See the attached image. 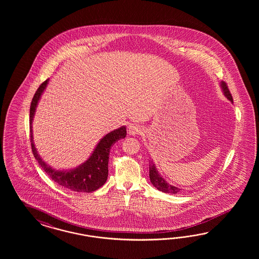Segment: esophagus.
Segmentation results:
<instances>
[{"label": "esophagus", "mask_w": 259, "mask_h": 259, "mask_svg": "<svg viewBox=\"0 0 259 259\" xmlns=\"http://www.w3.org/2000/svg\"><path fill=\"white\" fill-rule=\"evenodd\" d=\"M141 133H142V128L141 126L133 124V125L128 127V134L130 136H136V135H140Z\"/></svg>", "instance_id": "34e87169"}]
</instances>
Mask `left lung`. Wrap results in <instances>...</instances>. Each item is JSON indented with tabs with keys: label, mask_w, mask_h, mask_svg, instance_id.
<instances>
[{
	"label": "left lung",
	"mask_w": 259,
	"mask_h": 259,
	"mask_svg": "<svg viewBox=\"0 0 259 259\" xmlns=\"http://www.w3.org/2000/svg\"><path fill=\"white\" fill-rule=\"evenodd\" d=\"M220 88L223 92V95L225 96V98L229 100L230 102H233V98H232V95L230 93L229 89H228L227 85L224 81H221L220 83ZM149 178L151 183L158 190V191H161L163 193H167V194H178L180 193L181 191H182L183 189L179 188V187H176L172 184L168 183L167 181H165L164 179L162 178V176L157 171V167L155 166V164L153 163L152 160H149Z\"/></svg>",
	"instance_id": "8db88e82"
}]
</instances>
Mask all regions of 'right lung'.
<instances>
[{
  "label": "right lung",
  "mask_w": 259,
  "mask_h": 259,
  "mask_svg": "<svg viewBox=\"0 0 259 259\" xmlns=\"http://www.w3.org/2000/svg\"><path fill=\"white\" fill-rule=\"evenodd\" d=\"M48 80L47 79L39 85L38 90L33 97L30 105V138L33 155L36 160L39 162L41 168L46 171L47 175L58 184L62 185L63 188L68 189L75 192H84L90 193L102 187L107 181L108 177V161L111 147L117 141L124 139L126 137V126L119 127L118 129L111 131L110 133L103 136L100 141L97 143L90 157L84 162L71 169H59L57 170L52 166L47 164V162L39 156L38 151L35 147L33 141V129L32 122L36 113L40 97L45 92Z\"/></svg>",
  "instance_id": "right-lung-1"
}]
</instances>
